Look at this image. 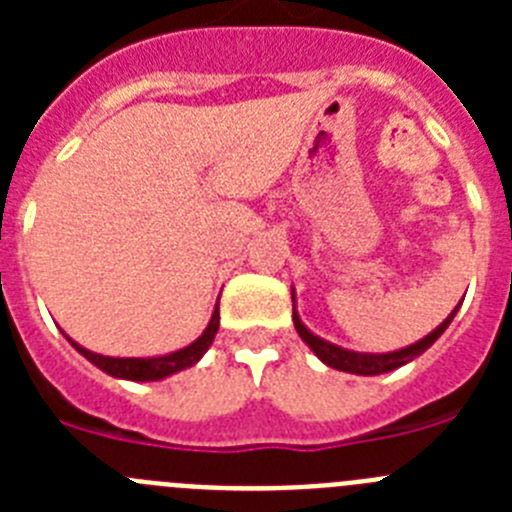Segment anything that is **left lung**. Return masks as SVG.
Listing matches in <instances>:
<instances>
[{"label":"left lung","mask_w":512,"mask_h":512,"mask_svg":"<svg viewBox=\"0 0 512 512\" xmlns=\"http://www.w3.org/2000/svg\"><path fill=\"white\" fill-rule=\"evenodd\" d=\"M456 310H459V305L451 310L449 318L443 320L436 330H431L428 336L420 338L418 343H410V346L397 348V351H387V354H361V351H348V348H341V346H336V343H330V341H325V338L315 336V333H312V330L302 323L300 315H297L295 289H292V320H295V328H297V333H300L302 341L310 346L312 354L318 356L323 364L333 366V369H338V372L359 374V377H374V374L395 372V369H400V366H405V364H410L413 359H418L423 351H428V348H431L433 343L441 338L443 330L449 328V323L454 320Z\"/></svg>","instance_id":"8db88e82"}]
</instances>
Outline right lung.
Instances as JSON below:
<instances>
[{
  "label": "right lung",
  "instance_id": "obj_1",
  "mask_svg": "<svg viewBox=\"0 0 512 512\" xmlns=\"http://www.w3.org/2000/svg\"><path fill=\"white\" fill-rule=\"evenodd\" d=\"M217 328H220V307L215 305V310H212V318L210 323H207V328L202 330V336L197 338L194 343H189V346L179 348V351H174V354H164V356H146V359H135V356H102V354H94V351H89V348L79 346L76 341H71L69 336V343L71 346L79 351L81 356L87 361H92L97 369H102L104 374H110V377H117V379H130V382H158V379L164 377H171V374L182 372V369H189V366H194L197 361L202 359V356L207 354V348L212 346V341H215V333Z\"/></svg>",
  "mask_w": 512,
  "mask_h": 512
}]
</instances>
